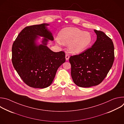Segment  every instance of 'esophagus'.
I'll return each instance as SVG.
<instances>
[{
    "mask_svg": "<svg viewBox=\"0 0 124 124\" xmlns=\"http://www.w3.org/2000/svg\"><path fill=\"white\" fill-rule=\"evenodd\" d=\"M65 58H66V60H68L69 59V58H70L69 55L68 54H66V56H65Z\"/></svg>",
    "mask_w": 124,
    "mask_h": 124,
    "instance_id": "1",
    "label": "esophagus"
}]
</instances>
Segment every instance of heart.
Segmentation results:
<instances>
[{
    "label": "heart",
    "mask_w": 124,
    "mask_h": 124,
    "mask_svg": "<svg viewBox=\"0 0 124 124\" xmlns=\"http://www.w3.org/2000/svg\"><path fill=\"white\" fill-rule=\"evenodd\" d=\"M59 38L56 42L59 44H69V51L74 54H78L89 47L93 41L91 34L76 27H66L59 33Z\"/></svg>",
    "instance_id": "1"
}]
</instances>
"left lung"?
Here are the masks:
<instances>
[{
    "label": "left lung",
    "mask_w": 124,
    "mask_h": 124,
    "mask_svg": "<svg viewBox=\"0 0 124 124\" xmlns=\"http://www.w3.org/2000/svg\"><path fill=\"white\" fill-rule=\"evenodd\" d=\"M94 31L97 38L92 47L69 58L72 79L79 87H90L100 84L113 64L114 47L112 40L101 31Z\"/></svg>",
    "instance_id": "left-lung-1"
}]
</instances>
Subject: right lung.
Segmentation results:
<instances>
[{
  "mask_svg": "<svg viewBox=\"0 0 124 124\" xmlns=\"http://www.w3.org/2000/svg\"><path fill=\"white\" fill-rule=\"evenodd\" d=\"M43 23L25 27L14 42L12 61L23 81L35 88L47 87L54 80L58 68L65 62V54L55 52L47 46L48 40L53 41L52 33ZM38 36L44 37L43 44L37 46Z\"/></svg>",
  "mask_w": 124,
  "mask_h": 124,
  "instance_id": "add662e5",
  "label": "right lung"
}]
</instances>
